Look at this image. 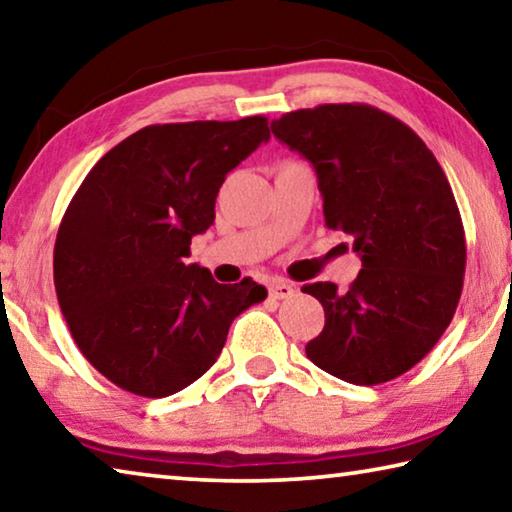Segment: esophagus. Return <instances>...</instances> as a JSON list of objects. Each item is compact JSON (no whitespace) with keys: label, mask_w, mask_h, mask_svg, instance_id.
Instances as JSON below:
<instances>
[{"label":"esophagus","mask_w":512,"mask_h":512,"mask_svg":"<svg viewBox=\"0 0 512 512\" xmlns=\"http://www.w3.org/2000/svg\"><path fill=\"white\" fill-rule=\"evenodd\" d=\"M293 293H296L293 284L284 282V280H273L271 284H268V296H271L273 300H287L293 296Z\"/></svg>","instance_id":"esophagus-1"}]
</instances>
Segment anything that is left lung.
Returning a JSON list of instances; mask_svg holds the SVG:
<instances>
[{
    "label": "left lung",
    "instance_id": "1",
    "mask_svg": "<svg viewBox=\"0 0 512 512\" xmlns=\"http://www.w3.org/2000/svg\"><path fill=\"white\" fill-rule=\"evenodd\" d=\"M271 131L314 164L325 225L352 239L363 266L345 293L302 287L325 309L307 357L357 386L404 375L443 336L463 291L465 230L443 167L404 121L366 103L293 110Z\"/></svg>",
    "mask_w": 512,
    "mask_h": 512
}]
</instances>
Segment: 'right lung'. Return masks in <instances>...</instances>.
Masks as SVG:
<instances>
[{
    "label": "right lung",
    "instance_id": "1",
    "mask_svg": "<svg viewBox=\"0 0 512 512\" xmlns=\"http://www.w3.org/2000/svg\"><path fill=\"white\" fill-rule=\"evenodd\" d=\"M271 137L262 115L153 124L94 164L60 221L54 284L72 339L112 384L167 397L219 359L241 311L266 298L244 277L185 264L214 223L228 173Z\"/></svg>",
    "mask_w": 512,
    "mask_h": 512
}]
</instances>
